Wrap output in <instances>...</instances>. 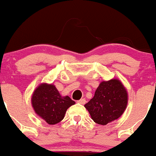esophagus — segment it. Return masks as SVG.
<instances>
[{"mask_svg": "<svg viewBox=\"0 0 156 156\" xmlns=\"http://www.w3.org/2000/svg\"><path fill=\"white\" fill-rule=\"evenodd\" d=\"M78 102L80 103V104H81V105H84L85 103L86 102V98H81V99H80V100H79Z\"/></svg>", "mask_w": 156, "mask_h": 156, "instance_id": "obj_1", "label": "esophagus"}]
</instances>
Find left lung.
Masks as SVG:
<instances>
[{
  "label": "left lung",
  "instance_id": "obj_1",
  "mask_svg": "<svg viewBox=\"0 0 156 156\" xmlns=\"http://www.w3.org/2000/svg\"><path fill=\"white\" fill-rule=\"evenodd\" d=\"M127 101V89L119 80L113 79L101 82L93 98L84 106L94 122L106 125L123 115Z\"/></svg>",
  "mask_w": 156,
  "mask_h": 156
}]
</instances>
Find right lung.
Returning <instances> with one entry per match:
<instances>
[{
    "instance_id": "obj_1",
    "label": "right lung",
    "mask_w": 156,
    "mask_h": 156,
    "mask_svg": "<svg viewBox=\"0 0 156 156\" xmlns=\"http://www.w3.org/2000/svg\"><path fill=\"white\" fill-rule=\"evenodd\" d=\"M35 113L50 125L61 122L67 108L75 104L69 96H61L53 84L41 83L32 94L31 98Z\"/></svg>"
}]
</instances>
